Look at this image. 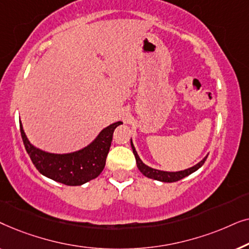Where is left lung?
<instances>
[{"label": "left lung", "instance_id": "1", "mask_svg": "<svg viewBox=\"0 0 249 249\" xmlns=\"http://www.w3.org/2000/svg\"><path fill=\"white\" fill-rule=\"evenodd\" d=\"M131 142V147H132V152H134V155L136 158V163H137V166L139 169V171H141L142 175L145 177H147V178H151V179H154V180H159V181H163V182H176L178 181V180L185 178V177L192 175L193 172H195L196 170H198L200 166L204 164V162L206 161L207 156L205 159H203L202 161L199 163H197L196 165L192 166V168L189 169H186L183 170V171H178V172H166V171H160V170H156V169H152L149 168V166L145 165L144 163L142 162V160L139 159V156L137 154V152H136V149L134 147V144Z\"/></svg>", "mask_w": 249, "mask_h": 249}]
</instances>
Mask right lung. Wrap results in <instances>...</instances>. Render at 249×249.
I'll return each mask as SVG.
<instances>
[{
	"instance_id": "obj_1",
	"label": "right lung",
	"mask_w": 249,
	"mask_h": 249,
	"mask_svg": "<svg viewBox=\"0 0 249 249\" xmlns=\"http://www.w3.org/2000/svg\"><path fill=\"white\" fill-rule=\"evenodd\" d=\"M121 124L118 121L110 124L90 145L70 154H51L34 147L26 137L21 122L20 132L30 160L43 176L67 186H80L95 179L103 171L113 131Z\"/></svg>"
}]
</instances>
